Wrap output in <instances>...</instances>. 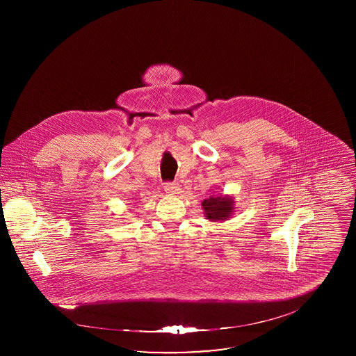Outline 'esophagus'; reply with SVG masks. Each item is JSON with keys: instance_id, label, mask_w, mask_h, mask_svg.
Returning <instances> with one entry per match:
<instances>
[{"instance_id": "esophagus-1", "label": "esophagus", "mask_w": 356, "mask_h": 356, "mask_svg": "<svg viewBox=\"0 0 356 356\" xmlns=\"http://www.w3.org/2000/svg\"><path fill=\"white\" fill-rule=\"evenodd\" d=\"M179 186L176 184V183H165L164 184V191L167 192V193H170V195H176V193H179Z\"/></svg>"}]
</instances>
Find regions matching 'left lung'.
I'll list each match as a JSON object with an SVG mask.
<instances>
[{"instance_id":"8db88e82","label":"left lung","mask_w":356,"mask_h":356,"mask_svg":"<svg viewBox=\"0 0 356 356\" xmlns=\"http://www.w3.org/2000/svg\"><path fill=\"white\" fill-rule=\"evenodd\" d=\"M204 215L208 220H228L235 209V202L231 196H211L205 199L203 203Z\"/></svg>"}]
</instances>
